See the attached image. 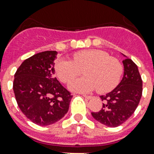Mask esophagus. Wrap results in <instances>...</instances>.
<instances>
[{
	"label": "esophagus",
	"mask_w": 154,
	"mask_h": 154,
	"mask_svg": "<svg viewBox=\"0 0 154 154\" xmlns=\"http://www.w3.org/2000/svg\"><path fill=\"white\" fill-rule=\"evenodd\" d=\"M83 97H85V98H86V99H88V100L93 98V97H92V96H89V95H83Z\"/></svg>",
	"instance_id": "34e87169"
}]
</instances>
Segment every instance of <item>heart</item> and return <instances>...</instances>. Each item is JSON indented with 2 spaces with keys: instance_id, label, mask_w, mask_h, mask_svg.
I'll list each match as a JSON object with an SVG mask.
<instances>
[{
  "instance_id": "obj_1",
  "label": "heart",
  "mask_w": 154,
  "mask_h": 154,
  "mask_svg": "<svg viewBox=\"0 0 154 154\" xmlns=\"http://www.w3.org/2000/svg\"><path fill=\"white\" fill-rule=\"evenodd\" d=\"M56 73L64 83H68L84 70L85 77L73 80L69 88L72 91L88 93L97 89L107 93L119 84L124 68L117 58L99 49H87L75 53L73 60L60 58L55 65Z\"/></svg>"
}]
</instances>
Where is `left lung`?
Masks as SVG:
<instances>
[{
  "label": "left lung",
  "instance_id": "1",
  "mask_svg": "<svg viewBox=\"0 0 154 154\" xmlns=\"http://www.w3.org/2000/svg\"><path fill=\"white\" fill-rule=\"evenodd\" d=\"M122 63V80L113 90L100 97L104 101L102 109L99 112H91L94 119L109 127L119 126L129 119L142 95V80L137 65L128 57Z\"/></svg>",
  "mask_w": 154,
  "mask_h": 154
}]
</instances>
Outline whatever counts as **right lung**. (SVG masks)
<instances>
[{"instance_id": "obj_1", "label": "right lung", "mask_w": 154, "mask_h": 154, "mask_svg": "<svg viewBox=\"0 0 154 154\" xmlns=\"http://www.w3.org/2000/svg\"><path fill=\"white\" fill-rule=\"evenodd\" d=\"M57 51L34 54L22 62L13 81L16 101L28 119L45 126L67 113L72 95L54 77Z\"/></svg>"}]
</instances>
